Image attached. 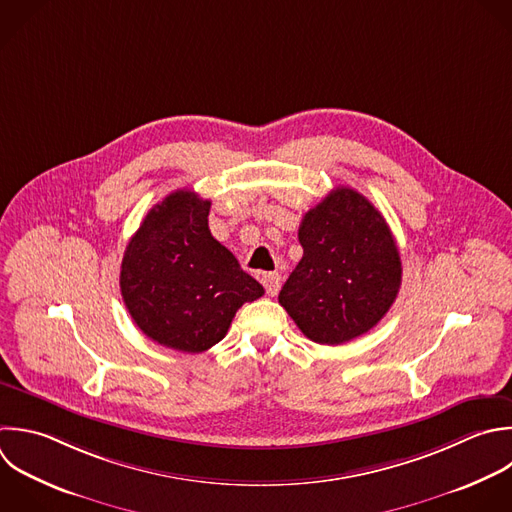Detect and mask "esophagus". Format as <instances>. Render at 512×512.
Instances as JSON below:
<instances>
[{
    "label": "esophagus",
    "instance_id": "obj_1",
    "mask_svg": "<svg viewBox=\"0 0 512 512\" xmlns=\"http://www.w3.org/2000/svg\"><path fill=\"white\" fill-rule=\"evenodd\" d=\"M262 284L266 288L268 296H276L280 290V274L278 272H268L262 276Z\"/></svg>",
    "mask_w": 512,
    "mask_h": 512
}]
</instances>
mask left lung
Returning a JSON list of instances; mask_svg holds the SVG:
<instances>
[{"mask_svg": "<svg viewBox=\"0 0 512 512\" xmlns=\"http://www.w3.org/2000/svg\"><path fill=\"white\" fill-rule=\"evenodd\" d=\"M298 240L304 254L278 302L302 334L338 346L376 326L402 282L400 254L382 214L342 186L304 214Z\"/></svg>", "mask_w": 512, "mask_h": 512, "instance_id": "left-lung-1", "label": "left lung"}]
</instances>
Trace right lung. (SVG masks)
<instances>
[{"mask_svg":"<svg viewBox=\"0 0 512 512\" xmlns=\"http://www.w3.org/2000/svg\"><path fill=\"white\" fill-rule=\"evenodd\" d=\"M210 200L176 190L130 238L120 272L124 304L154 342L180 352L218 344L244 302L264 294L208 228Z\"/></svg>","mask_w":512,"mask_h":512,"instance_id":"add662e5","label":"right lung"}]
</instances>
